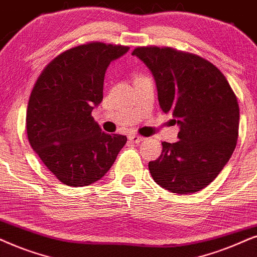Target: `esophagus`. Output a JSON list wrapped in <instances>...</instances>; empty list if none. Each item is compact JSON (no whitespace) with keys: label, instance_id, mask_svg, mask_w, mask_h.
<instances>
[{"label":"esophagus","instance_id":"esophagus-1","mask_svg":"<svg viewBox=\"0 0 257 257\" xmlns=\"http://www.w3.org/2000/svg\"><path fill=\"white\" fill-rule=\"evenodd\" d=\"M129 141L133 142V144H139V142L144 141L145 138L144 136H140V135H129Z\"/></svg>","mask_w":257,"mask_h":257}]
</instances>
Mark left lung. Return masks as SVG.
<instances>
[{"mask_svg":"<svg viewBox=\"0 0 257 257\" xmlns=\"http://www.w3.org/2000/svg\"><path fill=\"white\" fill-rule=\"evenodd\" d=\"M154 76L162 111L179 124V141L162 142L148 164L153 179L178 194L194 193L216 179L238 139L239 106L224 74L197 54L172 47H136Z\"/></svg>","mask_w":257,"mask_h":257,"instance_id":"1","label":"left lung"}]
</instances>
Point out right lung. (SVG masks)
Segmentation results:
<instances>
[{
  "label": "right lung",
  "instance_id": "add662e5",
  "mask_svg": "<svg viewBox=\"0 0 257 257\" xmlns=\"http://www.w3.org/2000/svg\"><path fill=\"white\" fill-rule=\"evenodd\" d=\"M128 50L97 41L72 47L50 61L34 84L26 113L28 141L67 186L99 180L125 145L124 135L102 132L91 112L103 99L109 64Z\"/></svg>",
  "mask_w": 257,
  "mask_h": 257
}]
</instances>
